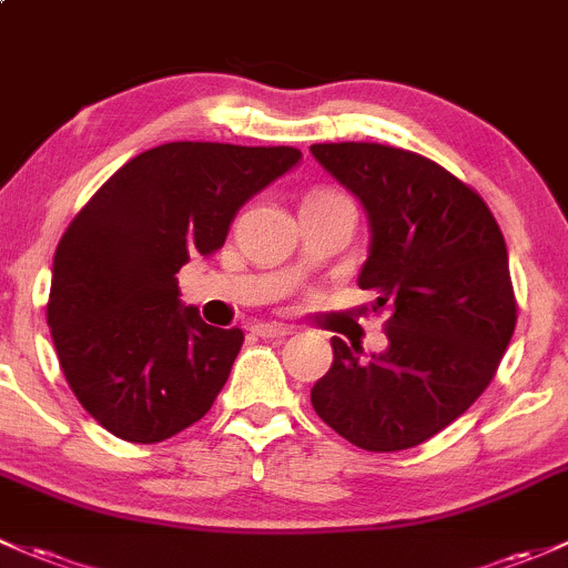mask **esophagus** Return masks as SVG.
I'll use <instances>...</instances> for the list:
<instances>
[{
	"mask_svg": "<svg viewBox=\"0 0 568 568\" xmlns=\"http://www.w3.org/2000/svg\"><path fill=\"white\" fill-rule=\"evenodd\" d=\"M255 334H258V337H266V339H283V337H288V334H294V326L277 324V321H266V324L255 326Z\"/></svg>",
	"mask_w": 568,
	"mask_h": 568,
	"instance_id": "esophagus-1",
	"label": "esophagus"
}]
</instances>
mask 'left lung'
<instances>
[{"mask_svg":"<svg viewBox=\"0 0 568 568\" xmlns=\"http://www.w3.org/2000/svg\"><path fill=\"white\" fill-rule=\"evenodd\" d=\"M313 158L362 201L369 255L359 288L389 307V348L332 337L334 362L310 399L367 452L425 444L479 399L517 324L506 242L481 195L408 149L313 143Z\"/></svg>","mask_w":568,"mask_h":568,"instance_id":"left-lung-1","label":"left lung"}]
</instances>
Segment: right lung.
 Segmentation results:
<instances>
[{
	"label": "right lung",
	"instance_id": "1",
	"mask_svg": "<svg viewBox=\"0 0 568 568\" xmlns=\"http://www.w3.org/2000/svg\"><path fill=\"white\" fill-rule=\"evenodd\" d=\"M300 160L294 146L163 143L124 163L59 239L53 348L79 403L116 438L158 444L212 408L244 334L184 307L176 272L217 253L239 209Z\"/></svg>",
	"mask_w": 568,
	"mask_h": 568
}]
</instances>
